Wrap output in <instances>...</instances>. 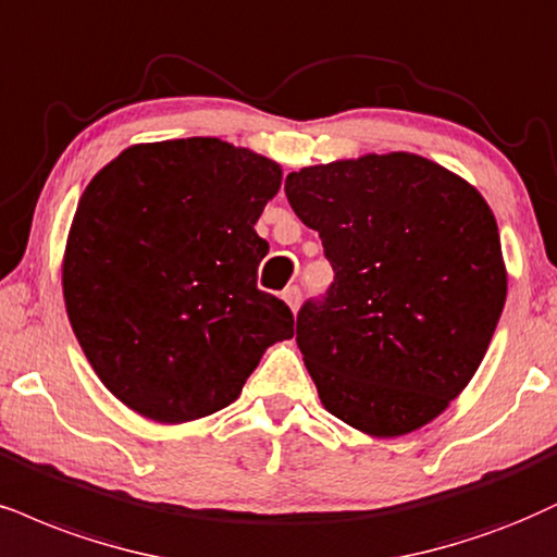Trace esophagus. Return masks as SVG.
<instances>
[{"mask_svg":"<svg viewBox=\"0 0 557 557\" xmlns=\"http://www.w3.org/2000/svg\"><path fill=\"white\" fill-rule=\"evenodd\" d=\"M284 301L292 307L294 312H297L299 310V301H301V289H299V286H289V289L284 292Z\"/></svg>","mask_w":557,"mask_h":557,"instance_id":"1","label":"esophagus"}]
</instances>
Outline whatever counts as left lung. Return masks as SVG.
I'll list each match as a JSON object with an SVG mask.
<instances>
[{
    "label": "left lung",
    "mask_w": 557,
    "mask_h": 557,
    "mask_svg": "<svg viewBox=\"0 0 557 557\" xmlns=\"http://www.w3.org/2000/svg\"><path fill=\"white\" fill-rule=\"evenodd\" d=\"M284 190L320 232L335 273L297 314L322 405L374 436L434 421L478 372L504 312L488 203L405 152L305 168L286 175Z\"/></svg>",
    "instance_id": "8db88e82"
}]
</instances>
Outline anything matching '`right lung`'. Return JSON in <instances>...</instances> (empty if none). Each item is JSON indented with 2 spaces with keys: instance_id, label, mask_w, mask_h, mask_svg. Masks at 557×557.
Here are the masks:
<instances>
[{
  "instance_id": "1",
  "label": "right lung",
  "mask_w": 557,
  "mask_h": 557,
  "mask_svg": "<svg viewBox=\"0 0 557 557\" xmlns=\"http://www.w3.org/2000/svg\"><path fill=\"white\" fill-rule=\"evenodd\" d=\"M281 168L219 139L139 144L102 168L74 214L64 299L82 351L136 413L183 423L237 400L294 314L258 289L252 230Z\"/></svg>"
}]
</instances>
